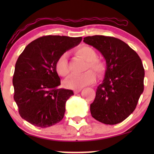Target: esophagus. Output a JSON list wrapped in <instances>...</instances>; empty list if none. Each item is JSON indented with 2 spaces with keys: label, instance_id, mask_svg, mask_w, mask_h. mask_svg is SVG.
<instances>
[{
  "label": "esophagus",
  "instance_id": "34e87169",
  "mask_svg": "<svg viewBox=\"0 0 154 154\" xmlns=\"http://www.w3.org/2000/svg\"><path fill=\"white\" fill-rule=\"evenodd\" d=\"M81 91V89H77V90H74V93L75 94H78L79 92H80Z\"/></svg>",
  "mask_w": 154,
  "mask_h": 154
}]
</instances>
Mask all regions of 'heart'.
<instances>
[{
  "label": "heart",
  "instance_id": "heart-1",
  "mask_svg": "<svg viewBox=\"0 0 154 154\" xmlns=\"http://www.w3.org/2000/svg\"><path fill=\"white\" fill-rule=\"evenodd\" d=\"M75 53L80 57L87 62L85 70L92 69L96 74L101 76L105 71V64L102 60L97 57V53L93 48L88 45H81L75 50ZM56 71L61 76L65 77L69 74V68L67 54L61 55L56 62ZM96 76L92 71H87L82 74L71 75L64 82L66 88L71 89H78L93 83L95 81Z\"/></svg>",
  "mask_w": 154,
  "mask_h": 154
}]
</instances>
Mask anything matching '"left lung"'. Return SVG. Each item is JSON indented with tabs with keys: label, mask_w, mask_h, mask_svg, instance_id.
Returning a JSON list of instances; mask_svg holds the SVG:
<instances>
[{
	"label": "left lung",
	"mask_w": 154,
	"mask_h": 154,
	"mask_svg": "<svg viewBox=\"0 0 154 154\" xmlns=\"http://www.w3.org/2000/svg\"><path fill=\"white\" fill-rule=\"evenodd\" d=\"M83 42L99 50L106 60L104 79L97 88L90 113L106 125L123 121L135 109L144 91V69L137 52L121 40L92 35Z\"/></svg>",
	"instance_id": "1"
}]
</instances>
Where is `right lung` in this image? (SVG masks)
Listing matches in <instances>:
<instances>
[{
  "mask_svg": "<svg viewBox=\"0 0 154 154\" xmlns=\"http://www.w3.org/2000/svg\"><path fill=\"white\" fill-rule=\"evenodd\" d=\"M81 41L82 37L45 35L25 48L17 61L12 79L14 100L23 119L43 128L62 121L66 101L73 92L58 88L61 83L56 62Z\"/></svg>",
  "mask_w": 154,
  "mask_h": 154,
  "instance_id": "obj_1",
  "label": "right lung"
}]
</instances>
